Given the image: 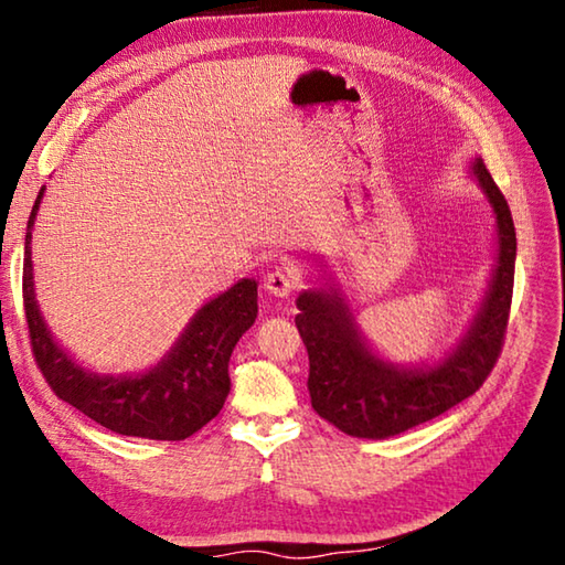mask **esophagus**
<instances>
[{
  "mask_svg": "<svg viewBox=\"0 0 565 565\" xmlns=\"http://www.w3.org/2000/svg\"><path fill=\"white\" fill-rule=\"evenodd\" d=\"M264 289L271 296L286 299V296H291L296 289H299V279H296V274L289 269H276L264 276Z\"/></svg>",
  "mask_w": 565,
  "mask_h": 565,
  "instance_id": "esophagus-1",
  "label": "esophagus"
}]
</instances>
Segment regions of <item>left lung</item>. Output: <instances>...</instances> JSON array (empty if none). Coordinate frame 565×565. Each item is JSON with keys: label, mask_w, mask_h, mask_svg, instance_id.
Wrapping results in <instances>:
<instances>
[{"label": "left lung", "mask_w": 565, "mask_h": 565, "mask_svg": "<svg viewBox=\"0 0 565 565\" xmlns=\"http://www.w3.org/2000/svg\"><path fill=\"white\" fill-rule=\"evenodd\" d=\"M471 177L493 209L499 254L481 309L448 356L396 366L371 351L347 299L333 286L309 289L296 299V329L309 351L311 406L339 431L356 438L404 434L473 396L499 361L513 296L515 228L481 159L471 164Z\"/></svg>", "instance_id": "obj_1"}]
</instances>
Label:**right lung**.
I'll return each mask as SVG.
<instances>
[{"mask_svg": "<svg viewBox=\"0 0 565 565\" xmlns=\"http://www.w3.org/2000/svg\"><path fill=\"white\" fill-rule=\"evenodd\" d=\"M42 196L44 186L26 224L22 296L34 361L42 369L46 384L66 404L79 408L84 416L114 434L154 438V441H184L224 406L232 388L228 359L236 341L252 329L259 313L256 281L242 279L216 299L206 301L171 351H167V356L145 374L99 376L82 369L54 341L34 299L32 226Z\"/></svg>", "mask_w": 565, "mask_h": 565, "instance_id": "obj_1", "label": "right lung"}]
</instances>
